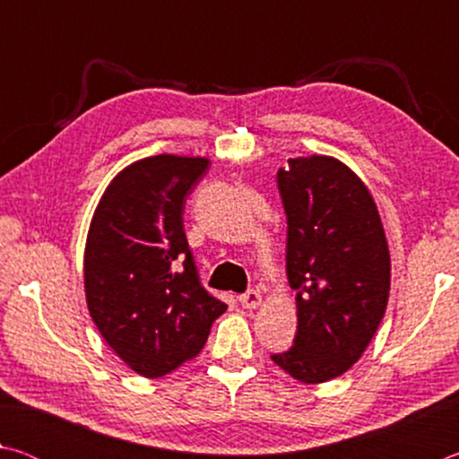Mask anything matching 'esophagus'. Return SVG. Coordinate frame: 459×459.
<instances>
[{
	"instance_id": "esophagus-1",
	"label": "esophagus",
	"mask_w": 459,
	"mask_h": 459,
	"mask_svg": "<svg viewBox=\"0 0 459 459\" xmlns=\"http://www.w3.org/2000/svg\"><path fill=\"white\" fill-rule=\"evenodd\" d=\"M238 301H240V306H243V307L255 309V307H259L263 304V295H261L259 290H248L247 293L240 295Z\"/></svg>"
}]
</instances>
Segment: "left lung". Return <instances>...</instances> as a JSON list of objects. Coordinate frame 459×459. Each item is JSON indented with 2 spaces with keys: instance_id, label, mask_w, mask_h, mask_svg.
Masks as SVG:
<instances>
[{
  "instance_id": "obj_1",
  "label": "left lung",
  "mask_w": 459,
  "mask_h": 459,
  "mask_svg": "<svg viewBox=\"0 0 459 459\" xmlns=\"http://www.w3.org/2000/svg\"><path fill=\"white\" fill-rule=\"evenodd\" d=\"M277 186L287 216V279L298 333L271 356L301 383L332 380L367 351L391 290V255L375 200L330 155L287 160Z\"/></svg>"
}]
</instances>
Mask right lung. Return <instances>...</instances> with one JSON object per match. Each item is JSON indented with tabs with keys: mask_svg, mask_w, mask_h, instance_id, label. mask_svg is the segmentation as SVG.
Here are the masks:
<instances>
[{
	"mask_svg": "<svg viewBox=\"0 0 459 459\" xmlns=\"http://www.w3.org/2000/svg\"><path fill=\"white\" fill-rule=\"evenodd\" d=\"M206 158L152 155L113 178L84 247V295L113 352L147 378L196 356L227 306L200 283L184 204Z\"/></svg>",
	"mask_w": 459,
	"mask_h": 459,
	"instance_id": "add662e5",
	"label": "right lung"
}]
</instances>
